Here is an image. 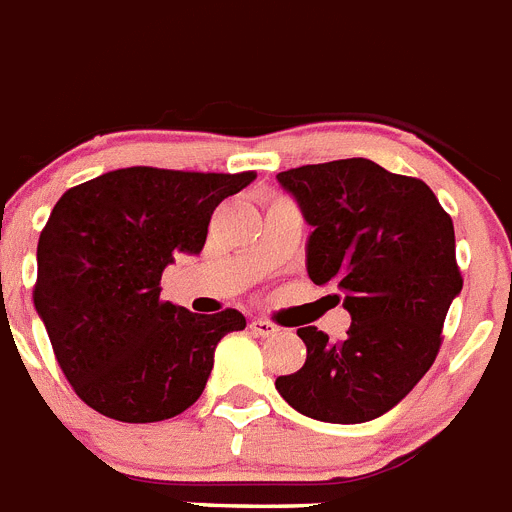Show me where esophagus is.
Instances as JSON below:
<instances>
[{"label":"esophagus","instance_id":"esophagus-1","mask_svg":"<svg viewBox=\"0 0 512 512\" xmlns=\"http://www.w3.org/2000/svg\"><path fill=\"white\" fill-rule=\"evenodd\" d=\"M250 330H252V335H257V337H273L275 332H278V327H275L273 322H268V319H252Z\"/></svg>","mask_w":512,"mask_h":512}]
</instances>
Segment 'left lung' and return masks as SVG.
Here are the masks:
<instances>
[{
    "label": "left lung",
    "mask_w": 512,
    "mask_h": 512,
    "mask_svg": "<svg viewBox=\"0 0 512 512\" xmlns=\"http://www.w3.org/2000/svg\"><path fill=\"white\" fill-rule=\"evenodd\" d=\"M278 182L311 226L306 273L340 288L353 322L342 342L299 327L306 363L278 376L275 389L311 420H376L433 366L464 286L451 216L425 182L363 157L306 164Z\"/></svg>",
    "instance_id": "8db88e82"
}]
</instances>
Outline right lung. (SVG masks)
Masks as SVG:
<instances>
[{
	"mask_svg": "<svg viewBox=\"0 0 512 512\" xmlns=\"http://www.w3.org/2000/svg\"><path fill=\"white\" fill-rule=\"evenodd\" d=\"M255 177L126 167L66 190L53 206L38 239L33 301L61 371L92 410L159 422L198 402L216 345L247 319L162 301L159 281L177 252L201 255L211 213Z\"/></svg>",
	"mask_w": 512,
	"mask_h": 512,
	"instance_id": "right-lung-1",
	"label": "right lung"
}]
</instances>
